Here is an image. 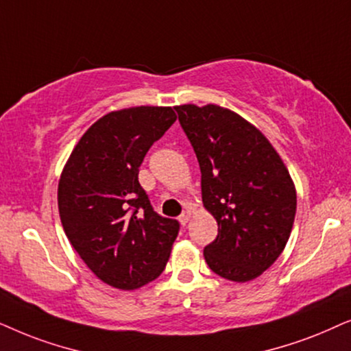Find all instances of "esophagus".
Segmentation results:
<instances>
[{"label":"esophagus","mask_w":351,"mask_h":351,"mask_svg":"<svg viewBox=\"0 0 351 351\" xmlns=\"http://www.w3.org/2000/svg\"><path fill=\"white\" fill-rule=\"evenodd\" d=\"M191 215H193V212H191V208H186L183 213L180 215V223L181 224H186L189 221V218H191Z\"/></svg>","instance_id":"34e87169"}]
</instances>
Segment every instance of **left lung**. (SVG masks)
Wrapping results in <instances>:
<instances>
[{
	"instance_id": "left-lung-1",
	"label": "left lung",
	"mask_w": 351,
	"mask_h": 351,
	"mask_svg": "<svg viewBox=\"0 0 351 351\" xmlns=\"http://www.w3.org/2000/svg\"><path fill=\"white\" fill-rule=\"evenodd\" d=\"M202 173V202L218 236L210 269L234 282L258 278L282 254L297 210L295 184L263 133L217 104L176 106Z\"/></svg>"
}]
</instances>
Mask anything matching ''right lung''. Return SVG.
Here are the masks:
<instances>
[{"mask_svg":"<svg viewBox=\"0 0 351 351\" xmlns=\"http://www.w3.org/2000/svg\"><path fill=\"white\" fill-rule=\"evenodd\" d=\"M171 107L138 106L95 121L73 147L58 188L65 236L88 268L121 291L165 269L180 223L154 212L138 181L149 149L175 123Z\"/></svg>","mask_w":351,"mask_h":351,"instance_id":"add662e5","label":"right lung"}]
</instances>
